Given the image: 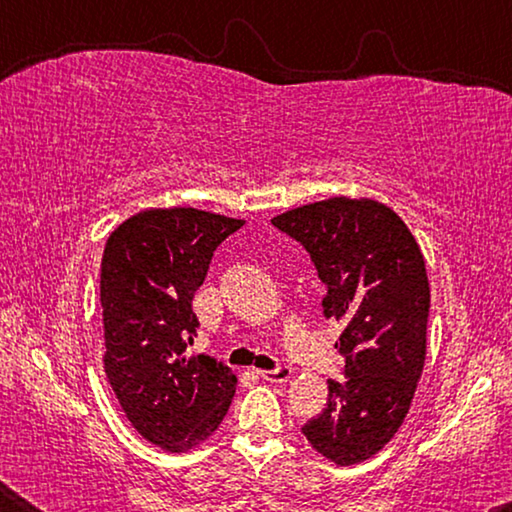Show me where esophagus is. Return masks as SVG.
<instances>
[{"label": "esophagus", "mask_w": 512, "mask_h": 512, "mask_svg": "<svg viewBox=\"0 0 512 512\" xmlns=\"http://www.w3.org/2000/svg\"><path fill=\"white\" fill-rule=\"evenodd\" d=\"M257 375L266 381H273V384H284V381L291 379L293 370L289 366H280L275 370H257Z\"/></svg>", "instance_id": "34e87169"}]
</instances>
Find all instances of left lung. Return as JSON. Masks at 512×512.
Wrapping results in <instances>:
<instances>
[{
    "label": "left lung",
    "instance_id": "1",
    "mask_svg": "<svg viewBox=\"0 0 512 512\" xmlns=\"http://www.w3.org/2000/svg\"><path fill=\"white\" fill-rule=\"evenodd\" d=\"M300 241L327 287L325 318L345 329L336 348L345 379L327 381V406L302 433L336 465L377 454L402 427L427 354L429 280L420 246L391 207L327 198L271 221Z\"/></svg>",
    "mask_w": 512,
    "mask_h": 512
}]
</instances>
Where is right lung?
<instances>
[{
    "label": "right lung",
    "mask_w": 512,
    "mask_h": 512,
    "mask_svg": "<svg viewBox=\"0 0 512 512\" xmlns=\"http://www.w3.org/2000/svg\"><path fill=\"white\" fill-rule=\"evenodd\" d=\"M244 221L194 207L144 210L112 230L101 259V309L112 391L142 438L189 452L219 429L237 377L205 354L187 357L194 293L216 246Z\"/></svg>",
    "instance_id": "right-lung-1"
}]
</instances>
